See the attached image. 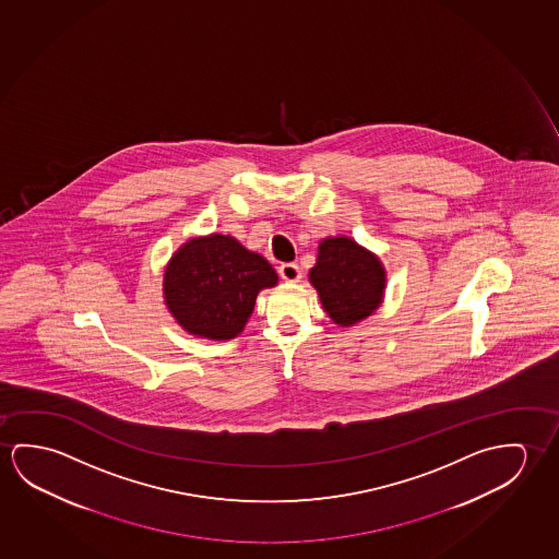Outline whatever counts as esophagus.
Returning <instances> with one entry per match:
<instances>
[{"mask_svg": "<svg viewBox=\"0 0 559 559\" xmlns=\"http://www.w3.org/2000/svg\"><path fill=\"white\" fill-rule=\"evenodd\" d=\"M280 275H282V280H285V282L297 284L301 280V267L293 264V262H287V264L280 266Z\"/></svg>", "mask_w": 559, "mask_h": 559, "instance_id": "34e87169", "label": "esophagus"}]
</instances>
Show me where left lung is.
Segmentation results:
<instances>
[{
    "label": "left lung",
    "mask_w": 559,
    "mask_h": 559,
    "mask_svg": "<svg viewBox=\"0 0 559 559\" xmlns=\"http://www.w3.org/2000/svg\"><path fill=\"white\" fill-rule=\"evenodd\" d=\"M309 280L330 319L340 326H354L379 309L386 272L381 260L354 239L329 237L319 245Z\"/></svg>",
    "instance_id": "1"
}]
</instances>
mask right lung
I'll use <instances>...</instances> for the list:
<instances>
[{"label": "right lung", "mask_w": 559, "mask_h": 559, "mask_svg": "<svg viewBox=\"0 0 559 559\" xmlns=\"http://www.w3.org/2000/svg\"><path fill=\"white\" fill-rule=\"evenodd\" d=\"M277 284L266 258L245 249L230 235L188 240L170 258L163 293L170 314L194 336H239L258 293Z\"/></svg>", "instance_id": "1"}]
</instances>
